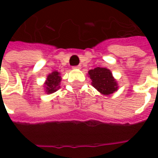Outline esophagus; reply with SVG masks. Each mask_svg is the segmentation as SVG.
I'll use <instances>...</instances> for the list:
<instances>
[{
  "label": "esophagus",
  "mask_w": 158,
  "mask_h": 158,
  "mask_svg": "<svg viewBox=\"0 0 158 158\" xmlns=\"http://www.w3.org/2000/svg\"><path fill=\"white\" fill-rule=\"evenodd\" d=\"M81 68H82L81 65H78V66H76V67H75V69H80Z\"/></svg>",
  "instance_id": "1"
}]
</instances>
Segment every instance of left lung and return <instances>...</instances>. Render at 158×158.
<instances>
[{
    "label": "left lung",
    "mask_w": 158,
    "mask_h": 158,
    "mask_svg": "<svg viewBox=\"0 0 158 158\" xmlns=\"http://www.w3.org/2000/svg\"><path fill=\"white\" fill-rule=\"evenodd\" d=\"M92 85L100 93L109 95L117 90V82L113 79L112 73L106 68H96L89 71Z\"/></svg>",
    "instance_id": "1"
}]
</instances>
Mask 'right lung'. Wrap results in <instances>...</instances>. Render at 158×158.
<instances>
[{"instance_id": "obj_1", "label": "right lung", "mask_w": 158, "mask_h": 158, "mask_svg": "<svg viewBox=\"0 0 158 158\" xmlns=\"http://www.w3.org/2000/svg\"><path fill=\"white\" fill-rule=\"evenodd\" d=\"M60 73L57 71L52 72V74H50L47 76V81L46 82V92L47 93H52L54 91H56L59 89V85L60 82Z\"/></svg>"}]
</instances>
